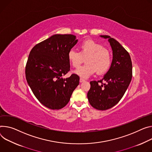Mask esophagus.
Listing matches in <instances>:
<instances>
[{
	"label": "esophagus",
	"instance_id": "esophagus-1",
	"mask_svg": "<svg viewBox=\"0 0 152 152\" xmlns=\"http://www.w3.org/2000/svg\"><path fill=\"white\" fill-rule=\"evenodd\" d=\"M79 81H80V82H83L84 81H85V79H82V78H80V80H79Z\"/></svg>",
	"mask_w": 152,
	"mask_h": 152
}]
</instances>
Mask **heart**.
<instances>
[{"label":"heart","mask_w":152,"mask_h":152,"mask_svg":"<svg viewBox=\"0 0 152 152\" xmlns=\"http://www.w3.org/2000/svg\"><path fill=\"white\" fill-rule=\"evenodd\" d=\"M86 58V64L79 67L75 73L87 78L96 72L98 74L107 72L112 62L111 54L103 46L95 41L88 39L79 45V52L72 49L68 53V61L75 68H77Z\"/></svg>","instance_id":"heart-1"}]
</instances>
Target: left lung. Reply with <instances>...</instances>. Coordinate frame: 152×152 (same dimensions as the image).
<instances>
[{
    "instance_id": "left-lung-1",
    "label": "left lung",
    "mask_w": 152,
    "mask_h": 152,
    "mask_svg": "<svg viewBox=\"0 0 152 152\" xmlns=\"http://www.w3.org/2000/svg\"><path fill=\"white\" fill-rule=\"evenodd\" d=\"M113 51V59L109 70L102 79L91 81L87 98L90 105L99 110H105L115 106L121 99L132 77V63L129 53L115 39L107 35ZM105 81L106 83H102ZM100 82L101 85H98Z\"/></svg>"
}]
</instances>
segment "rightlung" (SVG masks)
<instances>
[{"label":"right lung","mask_w":152,"mask_h":152,"mask_svg":"<svg viewBox=\"0 0 152 152\" xmlns=\"http://www.w3.org/2000/svg\"><path fill=\"white\" fill-rule=\"evenodd\" d=\"M73 34H54L31 50L25 67L27 82L38 101L46 107L59 110L69 102L79 84V77L70 71L68 53L77 42Z\"/></svg>","instance_id":"right-lung-1"}]
</instances>
